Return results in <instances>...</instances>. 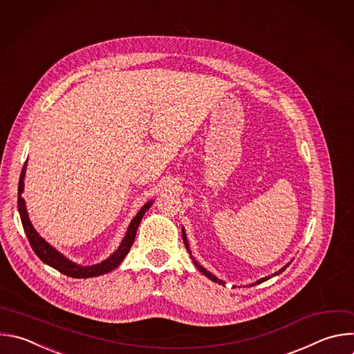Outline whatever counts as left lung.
I'll use <instances>...</instances> for the list:
<instances>
[{
	"instance_id": "obj_1",
	"label": "left lung",
	"mask_w": 354,
	"mask_h": 354,
	"mask_svg": "<svg viewBox=\"0 0 354 354\" xmlns=\"http://www.w3.org/2000/svg\"><path fill=\"white\" fill-rule=\"evenodd\" d=\"M182 238H183V243H185V248H186V250H187V252H189V254H190V257H192V260H193V264H194V266H196V267H197V270H198V271H200V272H201V274H203V275H205V277H207V278H208V279H211V281H212V282H215V283H218V285H223V286H225V282H223V281H221V279H218V278H216V277H215V275H214V274H211V272H209V271H207V270H205V268H204V267H203V266H200V264H198V263H197V260H196V259H194V257H193V256H192V252H190V248H189V242H187V236H186V232H185V227H183V226H182ZM292 261H293V260H292ZM292 261H290V263H292ZM290 263H288V264H286V266H285V267H282V268H281V270H279V271H278V272H274V274H272V275H270V277H266V278H261V279H259V281H257V282H254V283H250V285H249V286H254V285H259V283H263V282H266V281H268V279H270V278H272V277H275V275H279V274H282V272H283V271H285V270H286V268H288V267H289V266H290Z\"/></svg>"
}]
</instances>
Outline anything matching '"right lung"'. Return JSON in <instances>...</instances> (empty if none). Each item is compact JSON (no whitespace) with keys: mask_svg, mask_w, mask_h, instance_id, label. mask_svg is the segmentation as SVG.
Segmentation results:
<instances>
[{"mask_svg":"<svg viewBox=\"0 0 354 354\" xmlns=\"http://www.w3.org/2000/svg\"><path fill=\"white\" fill-rule=\"evenodd\" d=\"M26 164L24 165V169L21 172V179H19V187H18V209H19V215H21V221L25 229V233L28 236V241L33 249V252L36 253V256L47 266L55 268L57 271H59L64 275H68L71 278H91V277H100L104 274H108L111 271H113L116 267H120V264L124 261V259L128 256L135 238H136V232L138 227L140 225V221L143 218V215L149 211V208L154 204V200H149L136 214V216L131 221L128 230L125 233V236L118 248L108 259H105L104 261L98 263V264H93V266H80L77 263H73L72 260H69L68 257H65L61 252H58L55 248H53L48 242H46V239H43L39 232L35 229V226L30 222L29 214H28V208H26V203L25 198L22 197V193L25 190V175H26Z\"/></svg>","mask_w":354,"mask_h":354,"instance_id":"right-lung-1","label":"right lung"}]
</instances>
